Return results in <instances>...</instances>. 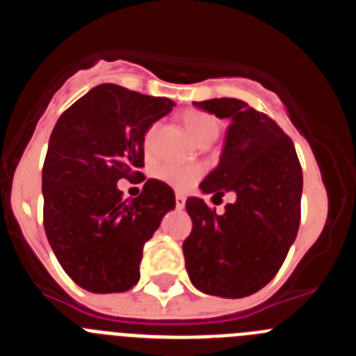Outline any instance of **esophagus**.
Returning a JSON list of instances; mask_svg holds the SVG:
<instances>
[{"label": "esophagus", "instance_id": "1", "mask_svg": "<svg viewBox=\"0 0 356 356\" xmlns=\"http://www.w3.org/2000/svg\"><path fill=\"white\" fill-rule=\"evenodd\" d=\"M185 207V196L184 194H176V209H184Z\"/></svg>", "mask_w": 356, "mask_h": 356}]
</instances>
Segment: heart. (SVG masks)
Returning <instances> with one entry per match:
<instances>
[{
    "mask_svg": "<svg viewBox=\"0 0 356 356\" xmlns=\"http://www.w3.org/2000/svg\"><path fill=\"white\" fill-rule=\"evenodd\" d=\"M181 124L185 130L191 134L194 140L201 146L213 143L217 139V135L221 131V122L216 115L209 114L205 110L188 108L184 110L180 115ZM156 134V127H151L147 130L146 137H144V147L146 151L151 149L153 144V137ZM205 175V168L200 163H191V165H176V163H162L155 169V178L162 184L169 185L171 188L178 191V193H187L197 181L201 180V176Z\"/></svg>",
    "mask_w": 356,
    "mask_h": 356,
    "instance_id": "obj_1",
    "label": "heart"
}]
</instances>
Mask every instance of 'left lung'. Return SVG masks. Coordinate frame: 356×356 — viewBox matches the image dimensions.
I'll use <instances>...</instances> for the list:
<instances>
[{
    "instance_id": "8db88e82",
    "label": "left lung",
    "mask_w": 356,
    "mask_h": 356,
    "mask_svg": "<svg viewBox=\"0 0 356 356\" xmlns=\"http://www.w3.org/2000/svg\"><path fill=\"white\" fill-rule=\"evenodd\" d=\"M194 105L232 119L219 165L201 191L217 197L232 191L237 200L219 216L188 197L193 232L184 241L185 267L201 292L244 298L275 278L298 235L303 171L291 137L267 114L234 97Z\"/></svg>"
}]
</instances>
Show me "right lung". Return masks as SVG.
<instances>
[{"label": "right lung", "mask_w": 356, "mask_h": 356, "mask_svg": "<svg viewBox=\"0 0 356 356\" xmlns=\"http://www.w3.org/2000/svg\"><path fill=\"white\" fill-rule=\"evenodd\" d=\"M175 103L114 83L81 96L58 118L42 165L44 229L69 278L96 294L139 282L143 248L175 209V193L146 180L121 200L118 181L143 178L144 135Z\"/></svg>", "instance_id": "obj_1"}]
</instances>
